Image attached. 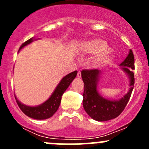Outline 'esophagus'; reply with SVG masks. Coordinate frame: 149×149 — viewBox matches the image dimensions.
<instances>
[{
  "label": "esophagus",
  "mask_w": 149,
  "mask_h": 149,
  "mask_svg": "<svg viewBox=\"0 0 149 149\" xmlns=\"http://www.w3.org/2000/svg\"><path fill=\"white\" fill-rule=\"evenodd\" d=\"M77 77L79 78V79H80V78H81V71L78 72V73H77Z\"/></svg>",
  "instance_id": "esophagus-1"
}]
</instances>
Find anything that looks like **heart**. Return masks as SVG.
<instances>
[{"instance_id": "heart-1", "label": "heart", "mask_w": 149, "mask_h": 149, "mask_svg": "<svg viewBox=\"0 0 149 149\" xmlns=\"http://www.w3.org/2000/svg\"><path fill=\"white\" fill-rule=\"evenodd\" d=\"M81 53L84 55H95L91 60L94 68H103L107 65L115 56V50L107 47V44L102 39H91L86 40L80 47Z\"/></svg>"}]
</instances>
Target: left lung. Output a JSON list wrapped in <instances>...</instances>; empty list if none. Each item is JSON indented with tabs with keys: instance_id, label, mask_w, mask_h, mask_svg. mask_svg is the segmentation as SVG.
Instances as JSON below:
<instances>
[{
	"instance_id": "1",
	"label": "left lung",
	"mask_w": 149,
	"mask_h": 149,
	"mask_svg": "<svg viewBox=\"0 0 149 149\" xmlns=\"http://www.w3.org/2000/svg\"><path fill=\"white\" fill-rule=\"evenodd\" d=\"M127 75L129 81L127 92L119 100H108L102 97L97 89V86L102 76V71L97 69L84 70L81 77L84 84L83 106L86 113L94 120L107 121L119 116L130 100L134 87V56L131 49L124 61L119 65Z\"/></svg>"
}]
</instances>
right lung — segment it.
Masks as SVG:
<instances>
[{
  "label": "right lung",
  "mask_w": 149,
  "mask_h": 149,
  "mask_svg": "<svg viewBox=\"0 0 149 149\" xmlns=\"http://www.w3.org/2000/svg\"><path fill=\"white\" fill-rule=\"evenodd\" d=\"M37 40H40V38L35 39L34 37H32L29 39L24 44H22V45L19 48V50ZM76 75H77V70H75L64 76L61 79L60 83L58 84L50 97L41 104L37 105V106H28L21 102L15 95L16 102L21 110L29 118L35 120H45L51 118L59 108L63 94L67 89L68 87L70 86V84L72 83L73 79L76 78Z\"/></svg>",
  "instance_id": "1"
}]
</instances>
